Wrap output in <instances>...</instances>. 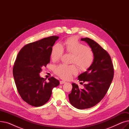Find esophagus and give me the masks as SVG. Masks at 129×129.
<instances>
[{
	"label": "esophagus",
	"mask_w": 129,
	"mask_h": 129,
	"mask_svg": "<svg viewBox=\"0 0 129 129\" xmlns=\"http://www.w3.org/2000/svg\"><path fill=\"white\" fill-rule=\"evenodd\" d=\"M66 82H65V81H63V80H61V81H60V85H62V84H65Z\"/></svg>",
	"instance_id": "obj_1"
}]
</instances>
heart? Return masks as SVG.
<instances>
[{"instance_id": "b5f03b06", "label": "heart", "mask_w": 129, "mask_h": 129, "mask_svg": "<svg viewBox=\"0 0 129 129\" xmlns=\"http://www.w3.org/2000/svg\"><path fill=\"white\" fill-rule=\"evenodd\" d=\"M64 47L67 52L74 55L73 62L76 64L81 70H87L92 65L94 60L93 52L75 38H70L67 39L64 43ZM64 52V47L62 44H55L51 53L52 59L54 61L58 60L63 55ZM54 72L62 78L69 79L73 75L77 74L78 70L75 65L60 64L55 67Z\"/></svg>"}]
</instances>
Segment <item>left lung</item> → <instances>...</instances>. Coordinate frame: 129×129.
<instances>
[{
    "instance_id": "obj_1",
    "label": "left lung",
    "mask_w": 129,
    "mask_h": 129,
    "mask_svg": "<svg viewBox=\"0 0 129 129\" xmlns=\"http://www.w3.org/2000/svg\"><path fill=\"white\" fill-rule=\"evenodd\" d=\"M81 40L88 43L93 53L92 65L78 76L79 81L86 82L84 89L72 83V92L69 94L71 105L78 109L91 108L103 99L112 82L114 69L108 53L94 41L88 38Z\"/></svg>"
}]
</instances>
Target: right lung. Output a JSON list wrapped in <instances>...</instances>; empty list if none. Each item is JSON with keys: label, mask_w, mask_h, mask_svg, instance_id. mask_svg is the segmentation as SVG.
Returning <instances> with one entry per match:
<instances>
[{"label": "right lung", "mask_w": 129, "mask_h": 129, "mask_svg": "<svg viewBox=\"0 0 129 129\" xmlns=\"http://www.w3.org/2000/svg\"><path fill=\"white\" fill-rule=\"evenodd\" d=\"M59 38L52 36L24 46L18 54L13 75L21 98L30 105L40 107L50 99L53 88L59 84L52 77L47 83L40 76L42 68L50 63L52 47Z\"/></svg>", "instance_id": "obj_1"}]
</instances>
